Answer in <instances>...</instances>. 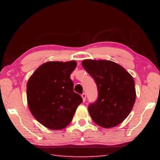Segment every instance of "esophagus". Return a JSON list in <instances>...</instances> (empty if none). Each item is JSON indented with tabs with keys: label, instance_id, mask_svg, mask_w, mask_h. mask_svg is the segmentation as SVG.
<instances>
[{
	"label": "esophagus",
	"instance_id": "esophagus-1",
	"mask_svg": "<svg viewBox=\"0 0 160 160\" xmlns=\"http://www.w3.org/2000/svg\"><path fill=\"white\" fill-rule=\"evenodd\" d=\"M82 101L83 102H85V100H86V94L85 93H82Z\"/></svg>",
	"mask_w": 160,
	"mask_h": 160
}]
</instances>
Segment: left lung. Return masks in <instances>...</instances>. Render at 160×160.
Masks as SVG:
<instances>
[{"label":"left lung","instance_id":"8db88e82","mask_svg":"<svg viewBox=\"0 0 160 160\" xmlns=\"http://www.w3.org/2000/svg\"><path fill=\"white\" fill-rule=\"evenodd\" d=\"M82 66L95 81L98 98L88 111L94 122L102 128L115 127L127 118L136 97L131 75L115 62L86 59Z\"/></svg>","mask_w":160,"mask_h":160}]
</instances>
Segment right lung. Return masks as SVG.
<instances>
[{
	"mask_svg": "<svg viewBox=\"0 0 160 160\" xmlns=\"http://www.w3.org/2000/svg\"><path fill=\"white\" fill-rule=\"evenodd\" d=\"M75 61H48L41 65L27 84V99L32 114L51 130H61L71 122L82 103L73 90L70 74L76 68Z\"/></svg>",
	"mask_w": 160,
	"mask_h": 160,
	"instance_id": "obj_1",
	"label": "right lung"
}]
</instances>
